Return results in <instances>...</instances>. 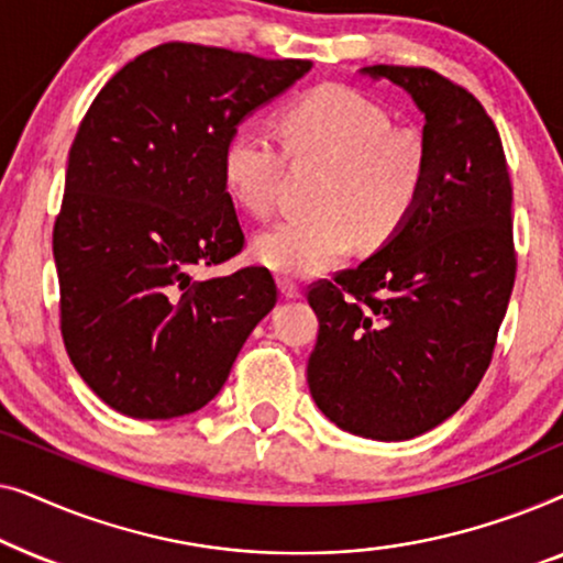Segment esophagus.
Instances as JSON below:
<instances>
[{"mask_svg":"<svg viewBox=\"0 0 563 563\" xmlns=\"http://www.w3.org/2000/svg\"><path fill=\"white\" fill-rule=\"evenodd\" d=\"M279 291L284 299H299L302 297V289H299V284H295L291 279H279Z\"/></svg>","mask_w":563,"mask_h":563,"instance_id":"obj_1","label":"esophagus"}]
</instances>
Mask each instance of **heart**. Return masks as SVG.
<instances>
[{
	"instance_id": "heart-1",
	"label": "heart",
	"mask_w": 563,
	"mask_h": 563,
	"mask_svg": "<svg viewBox=\"0 0 563 563\" xmlns=\"http://www.w3.org/2000/svg\"><path fill=\"white\" fill-rule=\"evenodd\" d=\"M282 135L295 156L330 161L314 214H295L253 238V258L268 272L310 279L361 243L379 249L418 207L426 184V143L391 128L374 99L341 84L307 91L282 110ZM284 153L261 122H241L222 148V181L235 205L264 218L274 210Z\"/></svg>"
}]
</instances>
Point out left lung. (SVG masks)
<instances>
[{"mask_svg": "<svg viewBox=\"0 0 563 563\" xmlns=\"http://www.w3.org/2000/svg\"><path fill=\"white\" fill-rule=\"evenodd\" d=\"M426 114V184L402 230L310 289L318 343L307 384L320 412L372 441L449 420L487 372L515 284L512 187L484 107L441 74L366 66Z\"/></svg>", "mask_w": 563, "mask_h": 563, "instance_id": "left-lung-1", "label": "left lung"}]
</instances>
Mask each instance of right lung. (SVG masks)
Wrapping results in <instances>:
<instances>
[{
  "label": "right lung",
  "instance_id": "add662e5",
  "mask_svg": "<svg viewBox=\"0 0 563 563\" xmlns=\"http://www.w3.org/2000/svg\"><path fill=\"white\" fill-rule=\"evenodd\" d=\"M310 68L166 43L91 102L68 153L53 258L66 351L112 410L172 420L205 407L274 310L266 268L191 274L243 249L222 181L230 130Z\"/></svg>",
  "mask_w": 563,
  "mask_h": 563
}]
</instances>
